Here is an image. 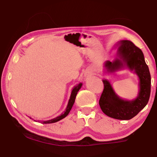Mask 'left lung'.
<instances>
[{"label":"left lung","mask_w":157,"mask_h":157,"mask_svg":"<svg viewBox=\"0 0 157 157\" xmlns=\"http://www.w3.org/2000/svg\"><path fill=\"white\" fill-rule=\"evenodd\" d=\"M117 45L119 46L117 57L112 62H105V72L115 73L125 68L133 71L139 79L138 94L131 101L123 99L116 94L109 80L102 79L104 90L100 98L99 105L102 112L110 117L129 120L138 115L147 105L151 94V78L144 54L140 49L129 40H121Z\"/></svg>","instance_id":"8db88e82"}]
</instances>
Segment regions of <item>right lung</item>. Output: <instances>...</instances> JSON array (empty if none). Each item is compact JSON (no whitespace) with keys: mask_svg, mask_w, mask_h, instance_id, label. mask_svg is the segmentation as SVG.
<instances>
[{"mask_svg":"<svg viewBox=\"0 0 157 157\" xmlns=\"http://www.w3.org/2000/svg\"><path fill=\"white\" fill-rule=\"evenodd\" d=\"M82 86V83H79V84H77L75 86L73 87V88L72 89L71 93V96H70V98H69V100L67 106V108L65 109V111L63 112L62 114L59 115L58 117H55L54 119L47 120V121H37L38 122H41L42 123H46H46H52L57 122V121H60V120L63 119V118H65L66 116H67V115L69 114V113L70 112V111H71V109L72 108L73 104H74L75 99L77 94H78V92L79 90V89L81 88ZM34 121H36V120H34Z\"/></svg>","mask_w":157,"mask_h":157,"instance_id":"right-lung-1","label":"right lung"}]
</instances>
